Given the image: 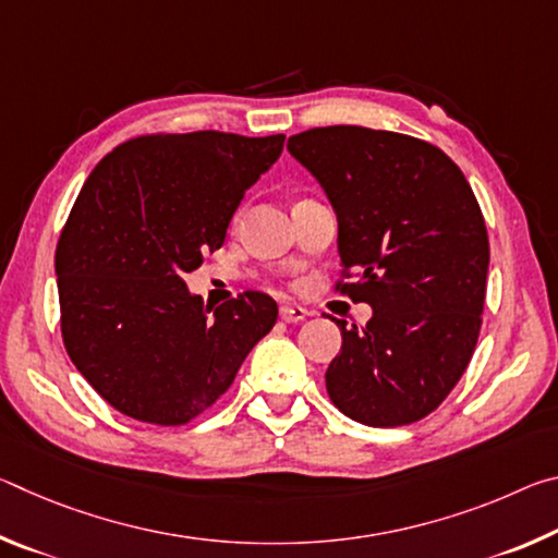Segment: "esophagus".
I'll return each instance as SVG.
<instances>
[{
  "label": "esophagus",
  "instance_id": "34e87169",
  "mask_svg": "<svg viewBox=\"0 0 558 558\" xmlns=\"http://www.w3.org/2000/svg\"><path fill=\"white\" fill-rule=\"evenodd\" d=\"M307 317V310L300 305H282L280 307V319L282 323H302Z\"/></svg>",
  "mask_w": 558,
  "mask_h": 558
}]
</instances>
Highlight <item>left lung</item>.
<instances>
[{
	"mask_svg": "<svg viewBox=\"0 0 558 558\" xmlns=\"http://www.w3.org/2000/svg\"><path fill=\"white\" fill-rule=\"evenodd\" d=\"M337 214V251L369 302L366 327L342 329L325 374L349 418L405 426L436 411L475 352L483 325L489 241L458 165L423 140L335 125L288 140Z\"/></svg>",
	"mask_w": 558,
	"mask_h": 558,
	"instance_id": "obj_1",
	"label": "left lung"
}]
</instances>
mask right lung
<instances>
[{"label": "right lung", "mask_w": 558, "mask_h": 558, "mask_svg": "<svg viewBox=\"0 0 558 558\" xmlns=\"http://www.w3.org/2000/svg\"><path fill=\"white\" fill-rule=\"evenodd\" d=\"M286 135H147L93 169L56 248L61 332L71 362L112 409L182 426L233 384L278 319L243 292L219 307L184 276L223 245L243 194L276 165Z\"/></svg>", "instance_id": "right-lung-1"}]
</instances>
